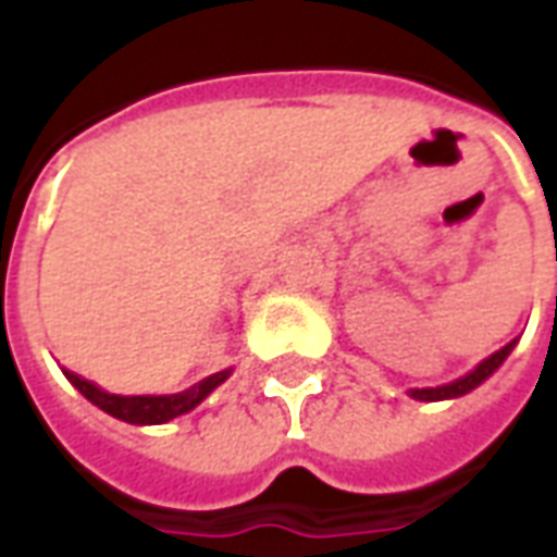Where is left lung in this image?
<instances>
[{"label":"left lung","instance_id":"left-lung-1","mask_svg":"<svg viewBox=\"0 0 557 557\" xmlns=\"http://www.w3.org/2000/svg\"><path fill=\"white\" fill-rule=\"evenodd\" d=\"M513 345H517V339H510L505 348H498L496 354H490L487 360L478 362L472 372L463 374V377H457V381L443 383V386H428V389H410V395H413L416 401H446V398H460V395L472 393L475 386H481L490 374L496 372L502 362L508 360V354L513 351Z\"/></svg>","mask_w":557,"mask_h":557}]
</instances>
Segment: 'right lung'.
Wrapping results in <instances>:
<instances>
[{"label": "right lung", "mask_w": 557, "mask_h": 557, "mask_svg": "<svg viewBox=\"0 0 557 557\" xmlns=\"http://www.w3.org/2000/svg\"><path fill=\"white\" fill-rule=\"evenodd\" d=\"M64 374H67V381L73 383L85 398H88L90 405H97L100 410L114 416V419L129 422V425H162V422H171V419H176V416L195 410L206 395L212 393V389H218V386L230 377V369L209 374V377H203L200 383H195L191 389H185V393H176V395H114L100 389L97 383L85 381L82 374L76 372H64Z\"/></svg>", "instance_id": "obj_1"}]
</instances>
